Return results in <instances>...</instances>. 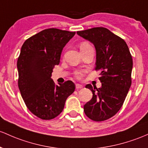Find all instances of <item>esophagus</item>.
<instances>
[{"instance_id":"esophagus-1","label":"esophagus","mask_w":148,"mask_h":148,"mask_svg":"<svg viewBox=\"0 0 148 148\" xmlns=\"http://www.w3.org/2000/svg\"><path fill=\"white\" fill-rule=\"evenodd\" d=\"M83 88L82 85H81V84H76V88L77 89H80V88Z\"/></svg>"}]
</instances>
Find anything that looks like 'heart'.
Here are the masks:
<instances>
[{"mask_svg": "<svg viewBox=\"0 0 148 148\" xmlns=\"http://www.w3.org/2000/svg\"><path fill=\"white\" fill-rule=\"evenodd\" d=\"M90 44H89L88 43H87V42H83V43H81L80 45V48H85V47H87V46H90ZM74 74H75V77L78 78V79H80V78H82L83 77V72L82 71H75V73H74Z\"/></svg>", "mask_w": 148, "mask_h": 148, "instance_id": "1", "label": "heart"}]
</instances>
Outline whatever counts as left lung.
Segmentation results:
<instances>
[{"label":"left lung","mask_w":148,"mask_h":148,"mask_svg":"<svg viewBox=\"0 0 148 148\" xmlns=\"http://www.w3.org/2000/svg\"><path fill=\"white\" fill-rule=\"evenodd\" d=\"M77 33L95 45V69L100 71L102 83L99 88L86 86L92 91V98L84 105V111L92 121H105L116 114L124 104L131 85L132 56L124 40L105 27Z\"/></svg>","instance_id":"obj_1"}]
</instances>
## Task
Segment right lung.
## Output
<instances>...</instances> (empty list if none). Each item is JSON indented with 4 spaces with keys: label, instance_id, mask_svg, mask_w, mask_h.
<instances>
[{
    "label": "right lung",
    "instance_id": "add662e5",
    "mask_svg": "<svg viewBox=\"0 0 148 148\" xmlns=\"http://www.w3.org/2000/svg\"><path fill=\"white\" fill-rule=\"evenodd\" d=\"M75 32L46 29L22 45L17 60L18 87L29 111L41 119L56 118L62 112L66 98L75 90L71 81L56 85L51 79L63 48Z\"/></svg>",
    "mask_w": 148,
    "mask_h": 148
}]
</instances>
